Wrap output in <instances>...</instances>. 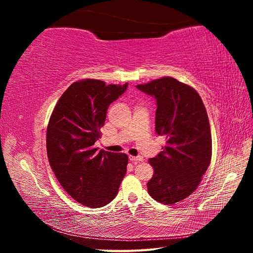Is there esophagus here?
Instances as JSON below:
<instances>
[{
  "label": "esophagus",
  "mask_w": 253,
  "mask_h": 253,
  "mask_svg": "<svg viewBox=\"0 0 253 253\" xmlns=\"http://www.w3.org/2000/svg\"><path fill=\"white\" fill-rule=\"evenodd\" d=\"M128 158H129V160H131V162H133L134 164H138V163L143 162V157H142V156H129Z\"/></svg>",
  "instance_id": "34e87169"
}]
</instances>
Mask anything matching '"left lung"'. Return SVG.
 Here are the masks:
<instances>
[{
	"label": "left lung",
	"instance_id": "obj_1",
	"mask_svg": "<svg viewBox=\"0 0 253 253\" xmlns=\"http://www.w3.org/2000/svg\"><path fill=\"white\" fill-rule=\"evenodd\" d=\"M155 98L156 133L166 147L150 158L154 175L148 192L155 201L172 205L185 200L200 185L212 155L208 115L197 91L172 77L136 86Z\"/></svg>",
	"mask_w": 253,
	"mask_h": 253
}]
</instances>
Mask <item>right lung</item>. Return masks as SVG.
<instances>
[{
	"mask_svg": "<svg viewBox=\"0 0 253 253\" xmlns=\"http://www.w3.org/2000/svg\"><path fill=\"white\" fill-rule=\"evenodd\" d=\"M128 84L95 79L74 82L59 99L46 132L49 165L60 185L75 201L100 208L118 193L126 172L127 155L94 148L109 105Z\"/></svg>",
	"mask_w": 253,
	"mask_h": 253,
	"instance_id": "obj_1",
	"label": "right lung"
}]
</instances>
